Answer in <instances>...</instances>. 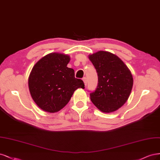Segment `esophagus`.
I'll return each instance as SVG.
<instances>
[{"instance_id":"34e87169","label":"esophagus","mask_w":160,"mask_h":160,"mask_svg":"<svg viewBox=\"0 0 160 160\" xmlns=\"http://www.w3.org/2000/svg\"><path fill=\"white\" fill-rule=\"evenodd\" d=\"M82 80H83V81H84V84L86 86V84H87V78H86V77H84V78H83V79H82Z\"/></svg>"}]
</instances>
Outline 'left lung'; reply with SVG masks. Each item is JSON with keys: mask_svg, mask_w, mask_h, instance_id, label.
<instances>
[{"mask_svg": "<svg viewBox=\"0 0 160 160\" xmlns=\"http://www.w3.org/2000/svg\"><path fill=\"white\" fill-rule=\"evenodd\" d=\"M98 74L96 90L90 93L92 103L100 110L110 113L125 104L133 86L132 75L117 56L99 51L89 56Z\"/></svg>", "mask_w": 160, "mask_h": 160, "instance_id": "8db88e82", "label": "left lung"}]
</instances>
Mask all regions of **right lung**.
<instances>
[{"label":"right lung","instance_id":"1","mask_svg":"<svg viewBox=\"0 0 160 160\" xmlns=\"http://www.w3.org/2000/svg\"><path fill=\"white\" fill-rule=\"evenodd\" d=\"M69 62L68 56L50 53L32 68L28 78L29 90L43 110L58 112L68 104L76 90L84 88V82L76 78L74 70L67 67Z\"/></svg>","mask_w":160,"mask_h":160}]
</instances>
